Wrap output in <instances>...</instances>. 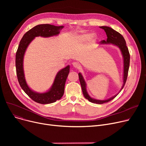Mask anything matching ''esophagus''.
Returning <instances> with one entry per match:
<instances>
[{"mask_svg": "<svg viewBox=\"0 0 146 146\" xmlns=\"http://www.w3.org/2000/svg\"><path fill=\"white\" fill-rule=\"evenodd\" d=\"M72 64H73V66L76 68H79L80 67V64L78 62H73Z\"/></svg>", "mask_w": 146, "mask_h": 146, "instance_id": "34e87169", "label": "esophagus"}]
</instances>
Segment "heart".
<instances>
[{
  "label": "heart",
  "mask_w": 146,
  "mask_h": 146,
  "mask_svg": "<svg viewBox=\"0 0 146 146\" xmlns=\"http://www.w3.org/2000/svg\"><path fill=\"white\" fill-rule=\"evenodd\" d=\"M95 35L94 34H83L80 35H78L76 36V39L81 41H85L89 39H94L95 38Z\"/></svg>",
  "instance_id": "heart-1"
}]
</instances>
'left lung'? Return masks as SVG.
Segmentation results:
<instances>
[{"label": "left lung", "instance_id": "1", "mask_svg": "<svg viewBox=\"0 0 146 146\" xmlns=\"http://www.w3.org/2000/svg\"><path fill=\"white\" fill-rule=\"evenodd\" d=\"M103 29L105 32L106 33V34L107 35V40L106 41L103 40L100 42V44H112L115 46H117L118 47L122 54V57H123V63H124V70H123V84H122V86L121 89L119 90V92L123 89L127 79V76H128V69L129 66V59H130V56L128 49L126 45V42L125 41L124 38L123 37L121 34H119L118 32L115 31L112 28L109 27H106V26H102V27H99ZM79 80L81 85L83 94L85 96L86 99L88 100L94 104H102L104 103H106L111 101L113 98H115L118 94L117 95L113 96L112 97L105 99V100H99V99H96L93 98H92L88 93L87 89H86V83L84 79L83 76L81 73H79Z\"/></svg>", "mask_w": 146, "mask_h": 146}]
</instances>
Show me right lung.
Masks as SVG:
<instances>
[{
	"label": "right lung",
	"instance_id": "right-lung-1",
	"mask_svg": "<svg viewBox=\"0 0 146 146\" xmlns=\"http://www.w3.org/2000/svg\"><path fill=\"white\" fill-rule=\"evenodd\" d=\"M64 26H54L50 24L38 25L27 32L19 42L16 53L17 74L19 85L25 94L35 102L41 104L55 102L63 96L64 92L65 83L70 72L68 65L58 72L51 88L43 93L36 92L31 89L26 82L24 70V58L29 44L36 36L48 38L58 35Z\"/></svg>",
	"mask_w": 146,
	"mask_h": 146
}]
</instances>
